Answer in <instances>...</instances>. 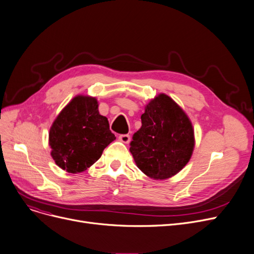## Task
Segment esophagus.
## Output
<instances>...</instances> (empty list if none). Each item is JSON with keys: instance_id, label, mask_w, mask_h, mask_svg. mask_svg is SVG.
I'll return each mask as SVG.
<instances>
[{"instance_id": "esophagus-1", "label": "esophagus", "mask_w": 254, "mask_h": 254, "mask_svg": "<svg viewBox=\"0 0 254 254\" xmlns=\"http://www.w3.org/2000/svg\"><path fill=\"white\" fill-rule=\"evenodd\" d=\"M119 140H120L121 142L126 143V144H127V143H128L129 140H130V137H129V135H120V136H119Z\"/></svg>"}]
</instances>
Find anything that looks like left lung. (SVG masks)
I'll return each instance as SVG.
<instances>
[{"label": "left lung", "instance_id": "left-lung-1", "mask_svg": "<svg viewBox=\"0 0 254 254\" xmlns=\"http://www.w3.org/2000/svg\"><path fill=\"white\" fill-rule=\"evenodd\" d=\"M141 121L129 147L137 167L152 180L172 178L188 164L194 150L190 118L170 96L160 93L145 106Z\"/></svg>", "mask_w": 254, "mask_h": 254}]
</instances>
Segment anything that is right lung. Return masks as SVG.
<instances>
[{
    "mask_svg": "<svg viewBox=\"0 0 254 254\" xmlns=\"http://www.w3.org/2000/svg\"><path fill=\"white\" fill-rule=\"evenodd\" d=\"M116 139L108 118L98 112L96 97L79 94L66 105L50 128L51 156L69 173H80L101 158Z\"/></svg>",
    "mask_w": 254,
    "mask_h": 254,
    "instance_id": "add662e5",
    "label": "right lung"
}]
</instances>
